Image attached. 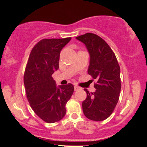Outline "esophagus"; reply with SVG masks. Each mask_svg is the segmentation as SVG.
I'll list each match as a JSON object with an SVG mask.
<instances>
[{
	"instance_id": "obj_1",
	"label": "esophagus",
	"mask_w": 147,
	"mask_h": 147,
	"mask_svg": "<svg viewBox=\"0 0 147 147\" xmlns=\"http://www.w3.org/2000/svg\"><path fill=\"white\" fill-rule=\"evenodd\" d=\"M79 89H80V88H79L78 86H75V90H78Z\"/></svg>"
}]
</instances>
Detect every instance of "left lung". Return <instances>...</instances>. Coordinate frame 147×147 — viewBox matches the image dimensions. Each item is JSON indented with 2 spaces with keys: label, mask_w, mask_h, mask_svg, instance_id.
Segmentation results:
<instances>
[{
  "label": "left lung",
  "mask_w": 147,
  "mask_h": 147,
  "mask_svg": "<svg viewBox=\"0 0 147 147\" xmlns=\"http://www.w3.org/2000/svg\"><path fill=\"white\" fill-rule=\"evenodd\" d=\"M86 46L90 55L88 73L97 79L95 92H89L82 102L84 114L89 119L100 122L113 112L121 90L120 68L115 55L108 43L95 34L76 37Z\"/></svg>",
  "instance_id": "obj_1"
}]
</instances>
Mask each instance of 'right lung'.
Listing matches in <instances>:
<instances>
[{"label": "right lung", "mask_w": 147, "mask_h": 147, "mask_svg": "<svg viewBox=\"0 0 147 147\" xmlns=\"http://www.w3.org/2000/svg\"><path fill=\"white\" fill-rule=\"evenodd\" d=\"M71 37L44 38L34 46L25 68L24 85L27 99L34 112L47 123L65 116V104L74 92L71 84L57 87L52 75L59 69L60 52Z\"/></svg>", "instance_id": "obj_1"}]
</instances>
